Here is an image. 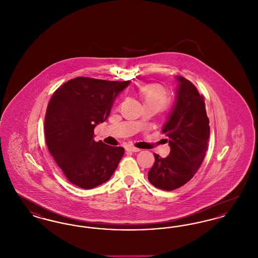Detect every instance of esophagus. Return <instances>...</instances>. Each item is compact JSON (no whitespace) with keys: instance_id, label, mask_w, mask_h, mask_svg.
I'll list each match as a JSON object with an SVG mask.
<instances>
[{"instance_id":"obj_1","label":"esophagus","mask_w":258,"mask_h":258,"mask_svg":"<svg viewBox=\"0 0 258 258\" xmlns=\"http://www.w3.org/2000/svg\"><path fill=\"white\" fill-rule=\"evenodd\" d=\"M126 151H131V152H134V153H137V152H140V149L138 148L134 147V146H128V147L125 148Z\"/></svg>"}]
</instances>
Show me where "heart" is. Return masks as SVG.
I'll return each instance as SVG.
<instances>
[{
  "label": "heart",
  "instance_id": "b5f03b06",
  "mask_svg": "<svg viewBox=\"0 0 258 258\" xmlns=\"http://www.w3.org/2000/svg\"><path fill=\"white\" fill-rule=\"evenodd\" d=\"M139 96L143 103L156 104L160 109L163 108L169 100V96L164 87L159 84H150L139 89Z\"/></svg>",
  "mask_w": 258,
  "mask_h": 258
}]
</instances>
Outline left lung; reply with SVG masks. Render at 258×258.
Masks as SVG:
<instances>
[{
	"label": "left lung",
	"mask_w": 258,
	"mask_h": 258,
	"mask_svg": "<svg viewBox=\"0 0 258 258\" xmlns=\"http://www.w3.org/2000/svg\"><path fill=\"white\" fill-rule=\"evenodd\" d=\"M176 79L175 102L162 127L170 153L166 158L154 154L155 163L148 172L149 182L163 190L179 188L194 177L204 160L210 137L204 98L183 76Z\"/></svg>",
	"instance_id": "obj_1"
}]
</instances>
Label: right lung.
Returning <instances> with one entry per match:
<instances>
[{
    "label": "right lung",
    "instance_id": "1",
    "mask_svg": "<svg viewBox=\"0 0 258 258\" xmlns=\"http://www.w3.org/2000/svg\"><path fill=\"white\" fill-rule=\"evenodd\" d=\"M130 84V80L76 77L50 98L44 122L46 145L72 184L96 187L118 167L124 149L95 141L94 128L107 119L115 98Z\"/></svg>",
    "mask_w": 258,
    "mask_h": 258
}]
</instances>
